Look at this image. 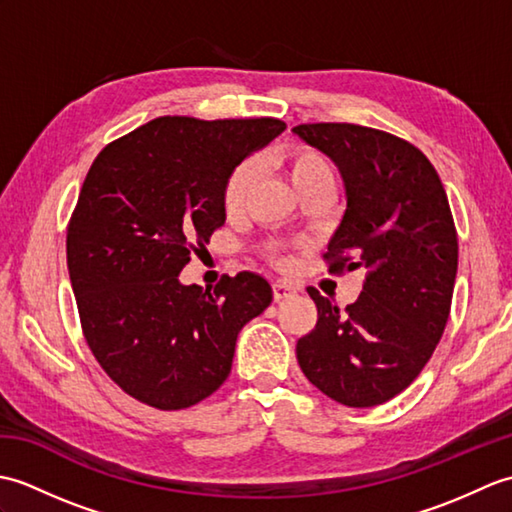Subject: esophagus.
<instances>
[{"mask_svg": "<svg viewBox=\"0 0 512 512\" xmlns=\"http://www.w3.org/2000/svg\"><path fill=\"white\" fill-rule=\"evenodd\" d=\"M299 288L292 284V281H275L273 284V297H275V301H281V299H288V297H292L295 295Z\"/></svg>", "mask_w": 512, "mask_h": 512, "instance_id": "34e87169", "label": "esophagus"}]
</instances>
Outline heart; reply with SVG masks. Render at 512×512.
<instances>
[{
  "mask_svg": "<svg viewBox=\"0 0 512 512\" xmlns=\"http://www.w3.org/2000/svg\"><path fill=\"white\" fill-rule=\"evenodd\" d=\"M277 167L286 173L292 187L303 195L306 191L321 187V184H334V167L323 151L306 143H290L281 147L275 154ZM255 180V162L244 160L231 169L222 187V209L226 215H239L248 200L250 187ZM270 257L275 262H284V255L277 248H270Z\"/></svg>",
  "mask_w": 512,
  "mask_h": 512,
  "instance_id": "1",
  "label": "heart"
}]
</instances>
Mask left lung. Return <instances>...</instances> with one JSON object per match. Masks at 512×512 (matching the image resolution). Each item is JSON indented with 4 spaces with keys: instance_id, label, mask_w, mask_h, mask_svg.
<instances>
[{
    "instance_id": "left-lung-1",
    "label": "left lung",
    "mask_w": 512,
    "mask_h": 512,
    "mask_svg": "<svg viewBox=\"0 0 512 512\" xmlns=\"http://www.w3.org/2000/svg\"><path fill=\"white\" fill-rule=\"evenodd\" d=\"M341 169L347 209L323 255L328 273L365 270L347 308L321 297L317 325L297 341L301 372L347 407H374L407 389L447 328L458 233L438 171L383 129L306 123L292 129Z\"/></svg>"
}]
</instances>
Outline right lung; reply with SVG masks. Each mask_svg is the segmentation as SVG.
Listing matches in <instances>:
<instances>
[{
	"label": "right lung",
	"mask_w": 512,
	"mask_h": 512,
	"mask_svg": "<svg viewBox=\"0 0 512 512\" xmlns=\"http://www.w3.org/2000/svg\"><path fill=\"white\" fill-rule=\"evenodd\" d=\"M284 129L268 116H160L94 158L65 237L70 281L85 343L143 405L209 398L231 374L239 330L273 301L255 273L213 290L178 275L224 224L228 173Z\"/></svg>",
	"instance_id": "add662e5"
}]
</instances>
